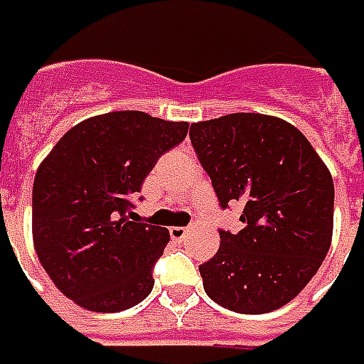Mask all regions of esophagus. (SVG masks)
<instances>
[{
    "mask_svg": "<svg viewBox=\"0 0 364 364\" xmlns=\"http://www.w3.org/2000/svg\"><path fill=\"white\" fill-rule=\"evenodd\" d=\"M188 231H190L188 228H170V237H172L174 241H180V239L186 237Z\"/></svg>",
    "mask_w": 364,
    "mask_h": 364,
    "instance_id": "1",
    "label": "esophagus"
}]
</instances>
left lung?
<instances>
[{
    "label": "left lung",
    "mask_w": 364,
    "mask_h": 364,
    "mask_svg": "<svg viewBox=\"0 0 364 364\" xmlns=\"http://www.w3.org/2000/svg\"><path fill=\"white\" fill-rule=\"evenodd\" d=\"M190 139L221 208L243 205L239 233L219 231L203 262V290L239 314H267L294 300L326 259L333 235V178L292 123L231 113L192 123Z\"/></svg>",
    "instance_id": "1"
}]
</instances>
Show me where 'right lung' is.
<instances>
[{
    "label": "right lung",
    "instance_id": "add662e5",
    "mask_svg": "<svg viewBox=\"0 0 364 364\" xmlns=\"http://www.w3.org/2000/svg\"><path fill=\"white\" fill-rule=\"evenodd\" d=\"M188 127L131 109L94 115L38 164L33 245L54 286L80 308L113 314L153 290L168 229L131 221V200Z\"/></svg>",
    "mask_w": 364,
    "mask_h": 364
}]
</instances>
